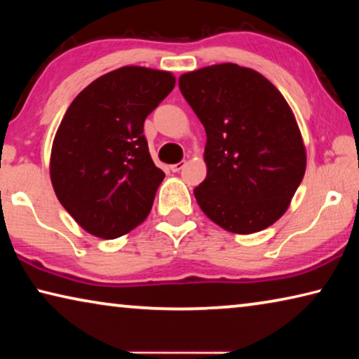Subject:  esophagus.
<instances>
[{"instance_id":"1","label":"esophagus","mask_w":359,"mask_h":359,"mask_svg":"<svg viewBox=\"0 0 359 359\" xmlns=\"http://www.w3.org/2000/svg\"><path fill=\"white\" fill-rule=\"evenodd\" d=\"M184 166H185V161H179V163H175V165L171 166V171L172 172H179L180 169H184Z\"/></svg>"}]
</instances>
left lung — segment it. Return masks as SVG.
Wrapping results in <instances>:
<instances>
[{"label": "left lung", "mask_w": 359, "mask_h": 359, "mask_svg": "<svg viewBox=\"0 0 359 359\" xmlns=\"http://www.w3.org/2000/svg\"><path fill=\"white\" fill-rule=\"evenodd\" d=\"M179 87L208 136V175L194 188L199 208L236 234L271 226L306 172V149L288 102L264 76L234 63L187 72Z\"/></svg>", "instance_id": "1"}]
</instances>
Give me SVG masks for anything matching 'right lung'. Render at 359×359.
<instances>
[{
	"label": "right lung",
	"instance_id": "1",
	"mask_svg": "<svg viewBox=\"0 0 359 359\" xmlns=\"http://www.w3.org/2000/svg\"><path fill=\"white\" fill-rule=\"evenodd\" d=\"M174 85L168 71L123 66L93 81L66 111L52 145V185L96 238H120L149 215L165 172L151 161L144 121Z\"/></svg>",
	"mask_w": 359,
	"mask_h": 359
}]
</instances>
